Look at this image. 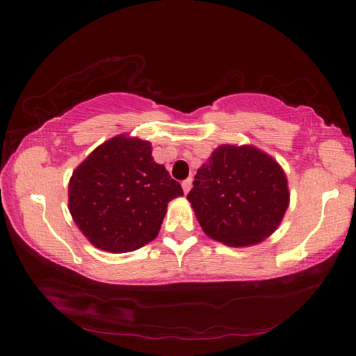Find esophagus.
<instances>
[{"label":"esophagus","mask_w":356,"mask_h":356,"mask_svg":"<svg viewBox=\"0 0 356 356\" xmlns=\"http://www.w3.org/2000/svg\"><path fill=\"white\" fill-rule=\"evenodd\" d=\"M191 184H193L191 179H185V180H184V182H182V188H184L185 193H188V191L191 190Z\"/></svg>","instance_id":"esophagus-1"}]
</instances>
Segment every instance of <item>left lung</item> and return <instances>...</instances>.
<instances>
[{
	"mask_svg": "<svg viewBox=\"0 0 356 356\" xmlns=\"http://www.w3.org/2000/svg\"><path fill=\"white\" fill-rule=\"evenodd\" d=\"M289 196L278 161L254 146L222 144L197 170L186 200L209 237L250 246L275 232Z\"/></svg>",
	"mask_w": 356,
	"mask_h": 356,
	"instance_id": "obj_1",
	"label": "left lung"
}]
</instances>
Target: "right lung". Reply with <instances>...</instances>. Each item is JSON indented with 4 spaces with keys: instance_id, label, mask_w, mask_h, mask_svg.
<instances>
[{
    "instance_id": "right-lung-1",
    "label": "right lung",
    "mask_w": 356,
    "mask_h": 356,
    "mask_svg": "<svg viewBox=\"0 0 356 356\" xmlns=\"http://www.w3.org/2000/svg\"><path fill=\"white\" fill-rule=\"evenodd\" d=\"M182 186L154 161L149 141L127 135L100 144L69 182V210L95 248L129 252L159 236Z\"/></svg>"
}]
</instances>
